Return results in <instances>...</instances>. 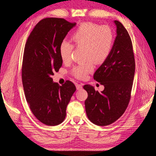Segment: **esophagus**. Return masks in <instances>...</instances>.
I'll return each instance as SVG.
<instances>
[{
  "mask_svg": "<svg viewBox=\"0 0 156 156\" xmlns=\"http://www.w3.org/2000/svg\"><path fill=\"white\" fill-rule=\"evenodd\" d=\"M83 84H76V88L77 90H81L83 88Z\"/></svg>",
  "mask_w": 156,
  "mask_h": 156,
  "instance_id": "obj_1",
  "label": "esophagus"
}]
</instances>
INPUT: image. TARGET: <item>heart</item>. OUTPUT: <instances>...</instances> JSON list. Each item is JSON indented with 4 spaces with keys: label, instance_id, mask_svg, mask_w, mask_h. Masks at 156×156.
I'll use <instances>...</instances> for the list:
<instances>
[{
    "label": "heart",
    "instance_id": "obj_1",
    "mask_svg": "<svg viewBox=\"0 0 156 156\" xmlns=\"http://www.w3.org/2000/svg\"><path fill=\"white\" fill-rule=\"evenodd\" d=\"M74 46L84 49L85 63L75 66L72 73L77 78L84 79L94 69V62L101 64L109 56L113 45V33L107 26L100 27L90 22L83 23L71 37ZM73 45L64 40L59 45V53L64 62L70 60Z\"/></svg>",
    "mask_w": 156,
    "mask_h": 156
}]
</instances>
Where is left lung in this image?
<instances>
[{"mask_svg":"<svg viewBox=\"0 0 156 156\" xmlns=\"http://www.w3.org/2000/svg\"><path fill=\"white\" fill-rule=\"evenodd\" d=\"M116 36L107 59L94 74V79L104 86L101 92L85 84L88 93L84 102L87 115L93 124H111L124 114L129 104L135 71L133 46L123 25L114 21Z\"/></svg>","mask_w":156,"mask_h":156,"instance_id":"obj_1","label":"left lung"}]
</instances>
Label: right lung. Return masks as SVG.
Instances as JSON below:
<instances>
[{
  "instance_id": "add662e5",
  "label": "right lung",
  "mask_w": 156,
  "mask_h": 156,
  "mask_svg": "<svg viewBox=\"0 0 156 156\" xmlns=\"http://www.w3.org/2000/svg\"><path fill=\"white\" fill-rule=\"evenodd\" d=\"M76 25L62 18L41 20L31 32L25 44L22 65V82L30 110L45 125L62 123L75 84L66 81L62 86L51 78L62 65L59 45Z\"/></svg>"
}]
</instances>
